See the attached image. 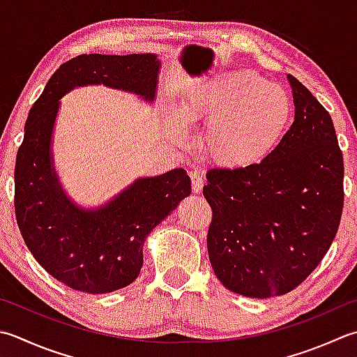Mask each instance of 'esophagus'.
Here are the masks:
<instances>
[{
  "label": "esophagus",
  "instance_id": "esophagus-1",
  "mask_svg": "<svg viewBox=\"0 0 357 357\" xmlns=\"http://www.w3.org/2000/svg\"><path fill=\"white\" fill-rule=\"evenodd\" d=\"M188 176L192 179L193 192L199 193L202 190V187H204V178H202V174L198 170H190L188 172Z\"/></svg>",
  "mask_w": 357,
  "mask_h": 357
}]
</instances>
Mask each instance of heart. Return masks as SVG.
<instances>
[{"label":"heart","instance_id":"obj_1","mask_svg":"<svg viewBox=\"0 0 357 357\" xmlns=\"http://www.w3.org/2000/svg\"><path fill=\"white\" fill-rule=\"evenodd\" d=\"M291 113L286 91L254 69L195 83L179 103L184 123L207 122L199 139L202 155L230 170L263 162L282 141Z\"/></svg>","mask_w":357,"mask_h":357}]
</instances>
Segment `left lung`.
I'll return each instance as SVG.
<instances>
[{
    "mask_svg": "<svg viewBox=\"0 0 357 357\" xmlns=\"http://www.w3.org/2000/svg\"><path fill=\"white\" fill-rule=\"evenodd\" d=\"M296 116L263 162L208 170L207 250L215 275L236 294L291 292L330 249L344 208V158L331 116L288 75Z\"/></svg>",
    "mask_w": 357,
    "mask_h": 357,
    "instance_id": "obj_1",
    "label": "left lung"
}]
</instances>
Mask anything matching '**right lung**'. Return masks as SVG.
I'll use <instances>...</instances> for the list:
<instances>
[{
    "instance_id": "add662e5",
    "label": "right lung",
    "mask_w": 357,
    "mask_h": 357,
    "mask_svg": "<svg viewBox=\"0 0 357 357\" xmlns=\"http://www.w3.org/2000/svg\"><path fill=\"white\" fill-rule=\"evenodd\" d=\"M159 60L155 54H82L52 74L32 105L15 162V216L35 260L68 288L108 294L141 272L146 236L192 192L184 169L142 178L97 211L69 201L55 176L51 137L59 99L75 86L103 83L155 99Z\"/></svg>"
}]
</instances>
